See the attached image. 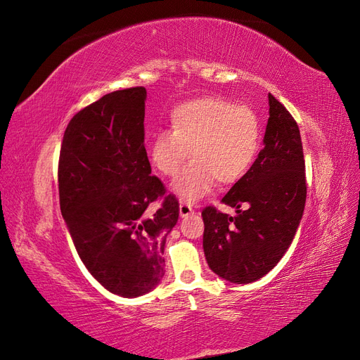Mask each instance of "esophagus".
Masks as SVG:
<instances>
[{
	"mask_svg": "<svg viewBox=\"0 0 360 360\" xmlns=\"http://www.w3.org/2000/svg\"><path fill=\"white\" fill-rule=\"evenodd\" d=\"M193 213V209H192V205L189 204V202H180V216L181 217H186V216H189V214H192Z\"/></svg>",
	"mask_w": 360,
	"mask_h": 360,
	"instance_id": "1",
	"label": "esophagus"
}]
</instances>
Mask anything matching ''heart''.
Listing matches in <instances>:
<instances>
[{
    "instance_id": "obj_1",
    "label": "heart",
    "mask_w": 360,
    "mask_h": 360,
    "mask_svg": "<svg viewBox=\"0 0 360 360\" xmlns=\"http://www.w3.org/2000/svg\"><path fill=\"white\" fill-rule=\"evenodd\" d=\"M169 123L171 130H160L151 139L150 159L160 174L172 177L184 159L192 158L174 180V191L183 200L202 198L216 181L222 186L238 181L258 153V115L224 97L184 102L171 112Z\"/></svg>"
}]
</instances>
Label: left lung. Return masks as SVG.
Instances as JSON below:
<instances>
[{
    "instance_id": "left-lung-1",
    "label": "left lung",
    "mask_w": 360,
    "mask_h": 360,
    "mask_svg": "<svg viewBox=\"0 0 360 360\" xmlns=\"http://www.w3.org/2000/svg\"><path fill=\"white\" fill-rule=\"evenodd\" d=\"M264 148L254 165L228 191L222 202L230 216L207 205L202 246L221 278L249 284L267 275L290 248L307 202L300 130L287 108L269 94Z\"/></svg>"
}]
</instances>
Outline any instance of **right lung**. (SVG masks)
Listing matches in <instances>:
<instances>
[{
    "instance_id": "obj_1",
    "label": "right lung",
    "mask_w": 360,
    "mask_h": 360,
    "mask_svg": "<svg viewBox=\"0 0 360 360\" xmlns=\"http://www.w3.org/2000/svg\"><path fill=\"white\" fill-rule=\"evenodd\" d=\"M144 86L108 93L69 122L58 160L60 209L84 266L123 297L165 275L163 248L179 200L151 176L144 146ZM161 202L151 217L148 205Z\"/></svg>"
}]
</instances>
